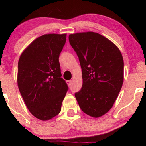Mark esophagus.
<instances>
[{"label": "esophagus", "instance_id": "34e87169", "mask_svg": "<svg viewBox=\"0 0 146 146\" xmlns=\"http://www.w3.org/2000/svg\"><path fill=\"white\" fill-rule=\"evenodd\" d=\"M72 82V80H67L66 81V83H67V84L68 85V86H71Z\"/></svg>", "mask_w": 146, "mask_h": 146}]
</instances>
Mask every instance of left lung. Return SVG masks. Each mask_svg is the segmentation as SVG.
Listing matches in <instances>:
<instances>
[{"label":"left lung","instance_id":"left-lung-1","mask_svg":"<svg viewBox=\"0 0 146 146\" xmlns=\"http://www.w3.org/2000/svg\"><path fill=\"white\" fill-rule=\"evenodd\" d=\"M82 72V87L75 94L86 114L99 117L114 104L123 82V60L117 46L94 32L71 34Z\"/></svg>","mask_w":146,"mask_h":146}]
</instances>
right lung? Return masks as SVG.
<instances>
[{"label": "right lung", "mask_w": 146, "mask_h": 146, "mask_svg": "<svg viewBox=\"0 0 146 146\" xmlns=\"http://www.w3.org/2000/svg\"><path fill=\"white\" fill-rule=\"evenodd\" d=\"M66 34H47L32 42L21 54L17 82L21 94L32 114L49 120L61 111L68 86L62 78L59 56Z\"/></svg>", "instance_id": "obj_1"}]
</instances>
